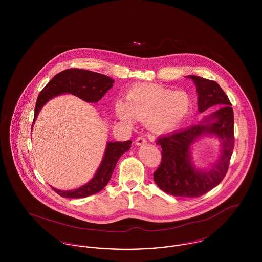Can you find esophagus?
I'll return each instance as SVG.
<instances>
[{"label":"esophagus","instance_id":"esophagus-1","mask_svg":"<svg viewBox=\"0 0 262 262\" xmlns=\"http://www.w3.org/2000/svg\"><path fill=\"white\" fill-rule=\"evenodd\" d=\"M147 142V140H146V138L144 137H138L137 139H136V144L137 145H143V144H145Z\"/></svg>","mask_w":262,"mask_h":262}]
</instances>
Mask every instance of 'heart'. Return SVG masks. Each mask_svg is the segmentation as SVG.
I'll list each match as a JSON object with an SVG mask.
<instances>
[{"mask_svg":"<svg viewBox=\"0 0 262 262\" xmlns=\"http://www.w3.org/2000/svg\"><path fill=\"white\" fill-rule=\"evenodd\" d=\"M190 99L183 91L143 84L130 89L126 94V102L118 100L116 113L126 124H132L137 118L145 120L150 128L156 132L172 129L187 117Z\"/></svg>","mask_w":262,"mask_h":262,"instance_id":"1","label":"heart"}]
</instances>
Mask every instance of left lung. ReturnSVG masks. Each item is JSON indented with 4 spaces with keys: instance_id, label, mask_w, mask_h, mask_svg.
I'll return each mask as SVG.
<instances>
[{
    "instance_id": "obj_1",
    "label": "left lung",
    "mask_w": 262,
    "mask_h": 262,
    "mask_svg": "<svg viewBox=\"0 0 262 262\" xmlns=\"http://www.w3.org/2000/svg\"><path fill=\"white\" fill-rule=\"evenodd\" d=\"M196 86L200 113L218 109L201 123L160 137L156 143L162 148V159L153 174L156 185L168 194L196 198L218 186L228 172L235 146L234 112L223 89L214 80L189 75ZM213 134L223 142V153L209 171H199L192 165L189 148L199 137Z\"/></svg>"
}]
</instances>
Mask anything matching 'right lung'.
<instances>
[{
  "mask_svg": "<svg viewBox=\"0 0 262 262\" xmlns=\"http://www.w3.org/2000/svg\"><path fill=\"white\" fill-rule=\"evenodd\" d=\"M112 78L105 75L80 69H68L55 75L39 93L34 119L43 105L53 97L62 93H71L86 102H98L113 86ZM130 140L108 142L104 158L97 172L86 185L74 190H60L52 187L62 198L81 199L95 194L109 183L116 164L120 157L130 148Z\"/></svg>",
  "mask_w": 262,
  "mask_h": 262,
  "instance_id": "obj_1",
  "label": "right lung"
}]
</instances>
